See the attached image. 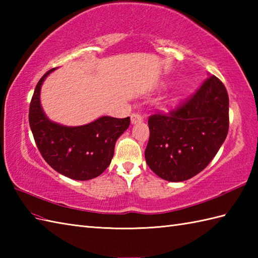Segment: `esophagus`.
Instances as JSON below:
<instances>
[{
  "mask_svg": "<svg viewBox=\"0 0 258 258\" xmlns=\"http://www.w3.org/2000/svg\"><path fill=\"white\" fill-rule=\"evenodd\" d=\"M131 120H132V124H136V123H141L143 120V117L142 115L139 113H133L131 115Z\"/></svg>",
  "mask_w": 258,
  "mask_h": 258,
  "instance_id": "obj_1",
  "label": "esophagus"
}]
</instances>
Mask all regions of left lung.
I'll use <instances>...</instances> for the list:
<instances>
[{
    "instance_id": "left-lung-1",
    "label": "left lung",
    "mask_w": 258,
    "mask_h": 258,
    "mask_svg": "<svg viewBox=\"0 0 258 258\" xmlns=\"http://www.w3.org/2000/svg\"><path fill=\"white\" fill-rule=\"evenodd\" d=\"M228 105L225 85L211 75L175 109L152 114L147 165L169 182H182L202 172L226 139Z\"/></svg>"
}]
</instances>
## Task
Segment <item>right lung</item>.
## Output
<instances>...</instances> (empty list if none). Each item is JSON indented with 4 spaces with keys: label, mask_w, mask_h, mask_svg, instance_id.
Instances as JSON below:
<instances>
[{
    "label": "right lung",
    "mask_w": 258,
    "mask_h": 258,
    "mask_svg": "<svg viewBox=\"0 0 258 258\" xmlns=\"http://www.w3.org/2000/svg\"><path fill=\"white\" fill-rule=\"evenodd\" d=\"M54 70L42 76L33 93L29 111L33 138L42 157L59 174L76 180L95 178L111 163L116 140L128 128L131 118L103 116L76 127L51 122L42 111L40 91Z\"/></svg>",
    "instance_id": "add662e5"
}]
</instances>
